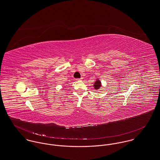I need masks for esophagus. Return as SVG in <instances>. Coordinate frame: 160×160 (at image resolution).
I'll list each match as a JSON object with an SVG mask.
<instances>
[{
    "label": "esophagus",
    "mask_w": 160,
    "mask_h": 160,
    "mask_svg": "<svg viewBox=\"0 0 160 160\" xmlns=\"http://www.w3.org/2000/svg\"><path fill=\"white\" fill-rule=\"evenodd\" d=\"M82 79H83V78H76V79H75V80H77V81H79V80H82Z\"/></svg>",
    "instance_id": "1"
}]
</instances>
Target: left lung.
<instances>
[{"mask_svg":"<svg viewBox=\"0 0 160 160\" xmlns=\"http://www.w3.org/2000/svg\"><path fill=\"white\" fill-rule=\"evenodd\" d=\"M101 86H102V84H101V82L98 80V79H97V80H96V82L94 83V88L95 89H98L100 87H101Z\"/></svg>","mask_w":160,"mask_h":160,"instance_id":"obj_1","label":"left lung"}]
</instances>
